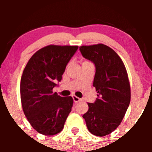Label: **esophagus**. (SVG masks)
Returning <instances> with one entry per match:
<instances>
[{"label":"esophagus","mask_w":152,"mask_h":152,"mask_svg":"<svg viewBox=\"0 0 152 152\" xmlns=\"http://www.w3.org/2000/svg\"><path fill=\"white\" fill-rule=\"evenodd\" d=\"M72 98H73V100H74V103H78V102H81V99H79L78 97L76 96H72Z\"/></svg>","instance_id":"1"}]
</instances>
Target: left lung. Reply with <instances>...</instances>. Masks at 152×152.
I'll return each mask as SVG.
<instances>
[{"label": "left lung", "mask_w": 152, "mask_h": 152, "mask_svg": "<svg viewBox=\"0 0 152 152\" xmlns=\"http://www.w3.org/2000/svg\"><path fill=\"white\" fill-rule=\"evenodd\" d=\"M80 51L96 68L93 86L98 93L94 103H88L83 115L92 134L104 137L121 124L130 103L129 81L124 64L114 50L104 44L83 46Z\"/></svg>", "instance_id": "8db88e82"}]
</instances>
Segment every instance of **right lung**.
<instances>
[{"instance_id": "obj_1", "label": "right lung", "mask_w": 152, "mask_h": 152, "mask_svg": "<svg viewBox=\"0 0 152 152\" xmlns=\"http://www.w3.org/2000/svg\"><path fill=\"white\" fill-rule=\"evenodd\" d=\"M78 46H48L35 53L24 69L20 80L23 112L38 133L51 136L61 132L71 111L73 99L53 93L62 79L68 63Z\"/></svg>"}]
</instances>
